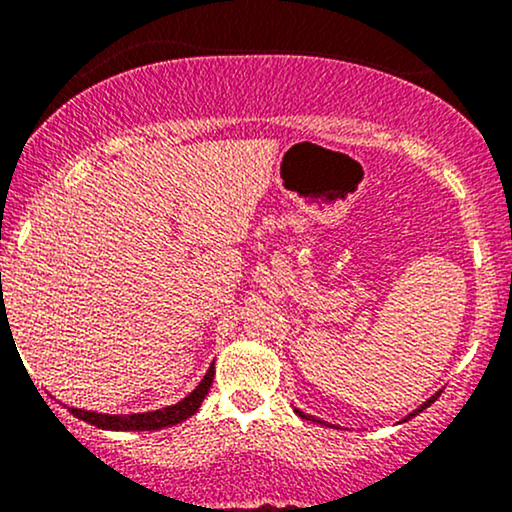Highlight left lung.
I'll use <instances>...</instances> for the list:
<instances>
[{
	"label": "left lung",
	"mask_w": 512,
	"mask_h": 512,
	"mask_svg": "<svg viewBox=\"0 0 512 512\" xmlns=\"http://www.w3.org/2000/svg\"><path fill=\"white\" fill-rule=\"evenodd\" d=\"M436 399H438V395H433L431 399H428V402L421 404L419 409H414V411H411V414L407 416V419H411V416H416V414H419V411H424L426 407H431V404L436 402ZM296 414L301 416V419H305V421H315V424H325V426H330V424H327V421H320V419H315V416H310V414H303V411H298V409H296ZM407 419H404V421H407ZM332 428H334V426H332Z\"/></svg>",
	"instance_id": "8db88e82"
}]
</instances>
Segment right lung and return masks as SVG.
<instances>
[{"label":"right lung","mask_w":512,"mask_h":512,"mask_svg":"<svg viewBox=\"0 0 512 512\" xmlns=\"http://www.w3.org/2000/svg\"><path fill=\"white\" fill-rule=\"evenodd\" d=\"M214 383V363H211L207 375L202 378L195 390L185 399H180L173 407H163L156 411H144V414H98V411H84V409H69L76 419L86 421V424L105 428V431H161V428L175 426L180 421L190 419L202 407L204 397H207L209 387Z\"/></svg>","instance_id":"right-lung-1"}]
</instances>
